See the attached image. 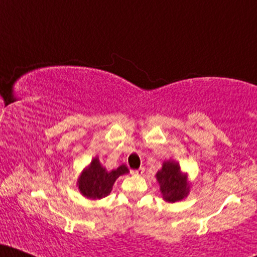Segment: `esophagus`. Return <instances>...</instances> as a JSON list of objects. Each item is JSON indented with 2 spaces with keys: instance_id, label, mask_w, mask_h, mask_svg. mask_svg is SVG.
<instances>
[{
  "instance_id": "34e87169",
  "label": "esophagus",
  "mask_w": 257,
  "mask_h": 257,
  "mask_svg": "<svg viewBox=\"0 0 257 257\" xmlns=\"http://www.w3.org/2000/svg\"><path fill=\"white\" fill-rule=\"evenodd\" d=\"M144 173H145V168H139V169H137V170H133V174H134V175H138V176H141V175H144Z\"/></svg>"
}]
</instances>
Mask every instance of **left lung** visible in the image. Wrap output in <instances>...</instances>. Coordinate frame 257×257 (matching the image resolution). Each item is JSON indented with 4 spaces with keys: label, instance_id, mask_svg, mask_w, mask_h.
<instances>
[{
    "label": "left lung",
    "instance_id": "obj_1",
    "mask_svg": "<svg viewBox=\"0 0 257 257\" xmlns=\"http://www.w3.org/2000/svg\"><path fill=\"white\" fill-rule=\"evenodd\" d=\"M163 199L175 203L184 199L190 192L187 175L181 172L179 163L175 161L164 162L162 169L156 174Z\"/></svg>",
    "mask_w": 257,
    "mask_h": 257
}]
</instances>
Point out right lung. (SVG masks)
<instances>
[{
	"label": "right lung",
	"mask_w": 257,
	"mask_h": 257,
	"mask_svg": "<svg viewBox=\"0 0 257 257\" xmlns=\"http://www.w3.org/2000/svg\"><path fill=\"white\" fill-rule=\"evenodd\" d=\"M128 173L129 169L124 164L119 166L117 169L107 172L106 168L100 163L99 158L95 157L79 175L77 181L78 190L87 198L101 199L110 194L114 181L120 175Z\"/></svg>",
	"instance_id": "1"
}]
</instances>
